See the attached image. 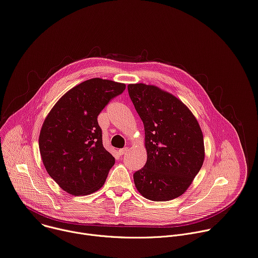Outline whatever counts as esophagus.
<instances>
[{
  "label": "esophagus",
  "instance_id": "esophagus-1",
  "mask_svg": "<svg viewBox=\"0 0 258 258\" xmlns=\"http://www.w3.org/2000/svg\"><path fill=\"white\" fill-rule=\"evenodd\" d=\"M128 148H125V149H121V150H119V152H118V154L120 155V156H123L124 154H126L127 152H128Z\"/></svg>",
  "mask_w": 258,
  "mask_h": 258
}]
</instances>
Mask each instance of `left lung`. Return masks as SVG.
<instances>
[{"mask_svg": "<svg viewBox=\"0 0 258 258\" xmlns=\"http://www.w3.org/2000/svg\"><path fill=\"white\" fill-rule=\"evenodd\" d=\"M128 93L145 126L148 153L133 174L135 186L152 201H170L187 189L203 165L202 130L182 101L156 86L130 84Z\"/></svg>", "mask_w": 258, "mask_h": 258, "instance_id": "left-lung-1", "label": "left lung"}]
</instances>
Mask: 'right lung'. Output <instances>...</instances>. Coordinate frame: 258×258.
Returning a JSON list of instances; mask_svg holds the SVG:
<instances>
[{
    "mask_svg": "<svg viewBox=\"0 0 258 258\" xmlns=\"http://www.w3.org/2000/svg\"><path fill=\"white\" fill-rule=\"evenodd\" d=\"M126 85L94 78L68 91L48 113L39 137L48 174L71 195L99 189L114 164L103 148L97 117Z\"/></svg>",
    "mask_w": 258,
    "mask_h": 258,
    "instance_id": "1",
    "label": "right lung"
}]
</instances>
